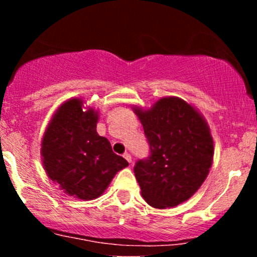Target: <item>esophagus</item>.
Here are the masks:
<instances>
[{"label": "esophagus", "instance_id": "1", "mask_svg": "<svg viewBox=\"0 0 257 257\" xmlns=\"http://www.w3.org/2000/svg\"><path fill=\"white\" fill-rule=\"evenodd\" d=\"M123 157H124L126 161L129 162V163H132V156H131V153H124V156H123Z\"/></svg>", "mask_w": 257, "mask_h": 257}]
</instances>
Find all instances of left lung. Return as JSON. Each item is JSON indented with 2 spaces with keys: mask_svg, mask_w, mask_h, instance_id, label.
Returning <instances> with one entry per match:
<instances>
[{
  "mask_svg": "<svg viewBox=\"0 0 257 257\" xmlns=\"http://www.w3.org/2000/svg\"><path fill=\"white\" fill-rule=\"evenodd\" d=\"M151 149L134 168L141 196L157 209L174 208L193 196L210 172L214 140L198 108L178 96H163L151 107L133 106Z\"/></svg>",
  "mask_w": 257,
  "mask_h": 257,
  "instance_id": "obj_1",
  "label": "left lung"
}]
</instances>
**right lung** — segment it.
<instances>
[{"label":"right lung","mask_w":257,"mask_h":257,"mask_svg":"<svg viewBox=\"0 0 257 257\" xmlns=\"http://www.w3.org/2000/svg\"><path fill=\"white\" fill-rule=\"evenodd\" d=\"M99 111L82 98L55 110L41 140V159L48 178L67 196L91 200L101 196L119 170L128 167L96 132Z\"/></svg>","instance_id":"add662e5"}]
</instances>
